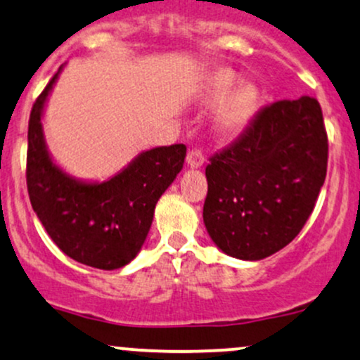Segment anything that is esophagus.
Segmentation results:
<instances>
[{"instance_id": "esophagus-1", "label": "esophagus", "mask_w": 360, "mask_h": 360, "mask_svg": "<svg viewBox=\"0 0 360 360\" xmlns=\"http://www.w3.org/2000/svg\"><path fill=\"white\" fill-rule=\"evenodd\" d=\"M186 162H188L189 167H201L205 164V155L200 148H191L188 152V157H186Z\"/></svg>"}]
</instances>
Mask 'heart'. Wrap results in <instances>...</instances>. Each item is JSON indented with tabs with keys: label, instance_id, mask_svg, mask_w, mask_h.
Segmentation results:
<instances>
[{
	"label": "heart",
	"instance_id": "b5f03b06",
	"mask_svg": "<svg viewBox=\"0 0 360 360\" xmlns=\"http://www.w3.org/2000/svg\"><path fill=\"white\" fill-rule=\"evenodd\" d=\"M235 84L233 76L230 72H218L213 79L212 96L213 100L221 101L229 96ZM255 105V89L250 86L238 89L237 93L226 101L220 113V127L223 130H233V128L240 127L242 123L247 122V118L252 115Z\"/></svg>",
	"mask_w": 360,
	"mask_h": 360
}]
</instances>
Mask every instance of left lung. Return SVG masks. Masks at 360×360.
Segmentation results:
<instances>
[{"label": "left lung", "mask_w": 360, "mask_h": 360, "mask_svg": "<svg viewBox=\"0 0 360 360\" xmlns=\"http://www.w3.org/2000/svg\"><path fill=\"white\" fill-rule=\"evenodd\" d=\"M326 164L328 135L315 98L260 108L206 166L203 220L212 240L243 260L286 247L315 208Z\"/></svg>", "instance_id": "8db88e82"}]
</instances>
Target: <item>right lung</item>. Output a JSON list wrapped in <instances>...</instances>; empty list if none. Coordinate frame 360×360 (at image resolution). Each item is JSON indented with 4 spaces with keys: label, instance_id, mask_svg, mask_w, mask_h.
Segmentation results:
<instances>
[{
    "label": "right lung",
    "instance_id": "add662e5",
    "mask_svg": "<svg viewBox=\"0 0 360 360\" xmlns=\"http://www.w3.org/2000/svg\"><path fill=\"white\" fill-rule=\"evenodd\" d=\"M59 71L39 94L28 120L27 188L32 208L65 255L96 269H120L142 249L157 201L183 169L186 146L142 152L125 171L101 184L79 183L64 174L49 157L40 125Z\"/></svg>",
    "mask_w": 360,
    "mask_h": 360
}]
</instances>
